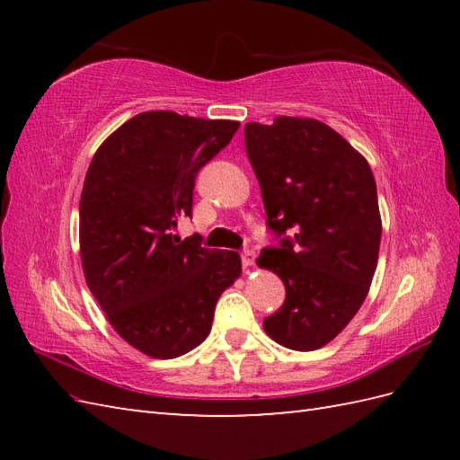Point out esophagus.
<instances>
[{
	"mask_svg": "<svg viewBox=\"0 0 460 460\" xmlns=\"http://www.w3.org/2000/svg\"><path fill=\"white\" fill-rule=\"evenodd\" d=\"M241 262H243V269H251L252 265H255V252L252 251L241 252Z\"/></svg>",
	"mask_w": 460,
	"mask_h": 460,
	"instance_id": "esophagus-1",
	"label": "esophagus"
}]
</instances>
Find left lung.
Listing matches in <instances>:
<instances>
[{
    "label": "left lung",
    "mask_w": 460,
    "mask_h": 460,
    "mask_svg": "<svg viewBox=\"0 0 460 460\" xmlns=\"http://www.w3.org/2000/svg\"><path fill=\"white\" fill-rule=\"evenodd\" d=\"M245 148L267 225L280 239L261 251L257 265L287 288L285 305L262 328L285 348L318 349L349 324L374 279L381 241L374 173L349 142L314 119L249 122Z\"/></svg>",
    "instance_id": "obj_1"
}]
</instances>
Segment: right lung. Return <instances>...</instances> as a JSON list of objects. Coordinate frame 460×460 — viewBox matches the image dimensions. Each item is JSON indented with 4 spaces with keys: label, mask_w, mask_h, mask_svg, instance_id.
<instances>
[{
    "label": "right lung",
    "mask_w": 460,
    "mask_h": 460,
    "mask_svg": "<svg viewBox=\"0 0 460 460\" xmlns=\"http://www.w3.org/2000/svg\"><path fill=\"white\" fill-rule=\"evenodd\" d=\"M235 120L172 111L136 114L106 138L81 193L86 285L122 340L172 359L211 332L215 305L241 277L235 251L173 235L191 217L195 175L237 132Z\"/></svg>",
    "instance_id": "obj_1"
}]
</instances>
